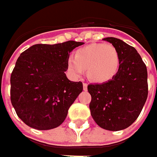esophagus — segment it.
<instances>
[{"label": "esophagus", "mask_w": 157, "mask_h": 157, "mask_svg": "<svg viewBox=\"0 0 157 157\" xmlns=\"http://www.w3.org/2000/svg\"><path fill=\"white\" fill-rule=\"evenodd\" d=\"M83 89H84V91H86L87 90V84L86 83H84L83 84Z\"/></svg>", "instance_id": "obj_1"}]
</instances>
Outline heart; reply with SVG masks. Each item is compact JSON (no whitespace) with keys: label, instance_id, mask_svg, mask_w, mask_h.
Wrapping results in <instances>:
<instances>
[{"label":"heart","instance_id":"1","mask_svg":"<svg viewBox=\"0 0 157 157\" xmlns=\"http://www.w3.org/2000/svg\"><path fill=\"white\" fill-rule=\"evenodd\" d=\"M121 57L112 44H91L75 52V56L67 61V69L74 77L83 74L87 69L88 78L96 83L111 80L118 73Z\"/></svg>","mask_w":157,"mask_h":157}]
</instances>
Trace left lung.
Returning <instances> with one entry per match:
<instances>
[{"label": "left lung", "instance_id": "8db88e82", "mask_svg": "<svg viewBox=\"0 0 157 157\" xmlns=\"http://www.w3.org/2000/svg\"><path fill=\"white\" fill-rule=\"evenodd\" d=\"M118 50L121 64L113 78L102 84H90V111L100 128L119 131L128 128L141 113L148 97V72L140 54L122 40L106 37Z\"/></svg>", "mask_w": 157, "mask_h": 157}]
</instances>
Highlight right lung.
<instances>
[{
	"instance_id": "1",
	"label": "right lung",
	"mask_w": 157,
	"mask_h": 157,
	"mask_svg": "<svg viewBox=\"0 0 157 157\" xmlns=\"http://www.w3.org/2000/svg\"><path fill=\"white\" fill-rule=\"evenodd\" d=\"M83 44H35L18 57L10 77V100L18 117L29 127L52 129L65 120L83 84L69 80L64 71L70 52Z\"/></svg>"
}]
</instances>
